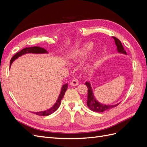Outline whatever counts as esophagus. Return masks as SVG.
I'll return each instance as SVG.
<instances>
[{
    "instance_id": "1",
    "label": "esophagus",
    "mask_w": 147,
    "mask_h": 147,
    "mask_svg": "<svg viewBox=\"0 0 147 147\" xmlns=\"http://www.w3.org/2000/svg\"><path fill=\"white\" fill-rule=\"evenodd\" d=\"M79 83V82L77 80H73L72 81H71L70 82V85L72 86H77Z\"/></svg>"
}]
</instances>
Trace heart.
I'll use <instances>...</instances> for the list:
<instances>
[{
  "label": "heart",
  "instance_id": "heart-1",
  "mask_svg": "<svg viewBox=\"0 0 147 147\" xmlns=\"http://www.w3.org/2000/svg\"><path fill=\"white\" fill-rule=\"evenodd\" d=\"M94 45L92 43H87L83 47L79 49L74 55V58L75 59H82L87 57L89 54L94 50Z\"/></svg>",
  "mask_w": 147,
  "mask_h": 147
}]
</instances>
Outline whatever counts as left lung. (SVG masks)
Instances as JSON below:
<instances>
[{"mask_svg":"<svg viewBox=\"0 0 147 147\" xmlns=\"http://www.w3.org/2000/svg\"><path fill=\"white\" fill-rule=\"evenodd\" d=\"M113 38H114L115 44H116V45L117 47L118 51L119 53H123V54L126 55V52L125 50H124V49L122 45V43L119 41V40L115 37H113ZM85 84L87 86V88H88L87 105L88 107V108L91 110L93 111V112H103L105 110H110L118 105L117 104V105H105V104H102L100 103V102L96 100L95 97L94 96V94H93V91L92 90L90 83L86 82L85 83Z\"/></svg>","mask_w":147,"mask_h":147,"instance_id":"obj_1","label":"left lung"}]
</instances>
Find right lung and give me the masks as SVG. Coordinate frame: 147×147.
Wrapping results in <instances>:
<instances>
[{
    "instance_id": "add662e5",
    "label": "right lung",
    "mask_w": 147,
    "mask_h": 147,
    "mask_svg": "<svg viewBox=\"0 0 147 147\" xmlns=\"http://www.w3.org/2000/svg\"><path fill=\"white\" fill-rule=\"evenodd\" d=\"M48 53L47 51L43 48L39 47H26L23 50H21L20 51L18 52L16 55H15L12 57V58L11 59L10 63V67L12 63L16 59H17L18 57L22 56L23 55L26 54V53ZM67 86L68 84H65L63 86V88H62V90L61 91V93L59 94V96L58 97V99L57 100L56 104L54 105V106L52 107L50 109L47 110L45 111H43V112H34L35 114H36L37 115H39V116H47V115H51L53 113H54L55 111L57 110V109L59 108V107L61 104V102L63 97H64L65 92L66 90H67Z\"/></svg>"
}]
</instances>
